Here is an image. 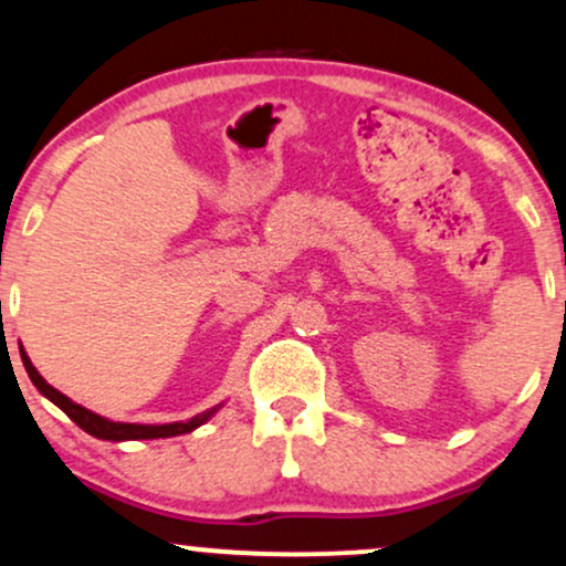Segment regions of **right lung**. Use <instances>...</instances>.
<instances>
[{
    "label": "right lung",
    "instance_id": "obj_1",
    "mask_svg": "<svg viewBox=\"0 0 566 566\" xmlns=\"http://www.w3.org/2000/svg\"><path fill=\"white\" fill-rule=\"evenodd\" d=\"M20 358H23V366L25 371H29L31 382L39 387V392L46 395V398L52 400L54 406L63 408V411L71 417L76 424L81 427V430L94 434V438L99 440H113V442H120V440H155V438H176V434H187L197 430L200 424H206V421L213 417V411H206V413H197V417H192L189 421H174V424H124V421H111L105 417H99V413L88 411V408L73 403L71 398L63 392L54 390L52 385H46V379L39 374L36 369H33L31 358L25 356V350L20 348Z\"/></svg>",
    "mask_w": 566,
    "mask_h": 566
}]
</instances>
